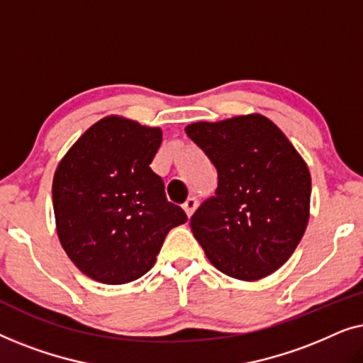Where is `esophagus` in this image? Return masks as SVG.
Listing matches in <instances>:
<instances>
[{
  "label": "esophagus",
  "mask_w": 363,
  "mask_h": 363,
  "mask_svg": "<svg viewBox=\"0 0 363 363\" xmlns=\"http://www.w3.org/2000/svg\"><path fill=\"white\" fill-rule=\"evenodd\" d=\"M196 206H198V201L195 200V198H188V200L183 203V210H185L188 218H191V215L196 210Z\"/></svg>",
  "instance_id": "34e87169"
}]
</instances>
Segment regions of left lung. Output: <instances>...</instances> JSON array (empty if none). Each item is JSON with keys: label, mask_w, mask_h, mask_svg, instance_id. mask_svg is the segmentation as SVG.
Instances as JSON below:
<instances>
[{"label": "left lung", "mask_w": 363, "mask_h": 363, "mask_svg": "<svg viewBox=\"0 0 363 363\" xmlns=\"http://www.w3.org/2000/svg\"><path fill=\"white\" fill-rule=\"evenodd\" d=\"M186 135L218 170L215 196L191 216L213 266L240 281L279 269L304 236L311 172L284 132L261 113L195 122Z\"/></svg>", "instance_id": "1"}]
</instances>
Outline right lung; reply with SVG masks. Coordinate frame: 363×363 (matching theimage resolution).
Here are the masks:
<instances>
[{
	"mask_svg": "<svg viewBox=\"0 0 363 363\" xmlns=\"http://www.w3.org/2000/svg\"><path fill=\"white\" fill-rule=\"evenodd\" d=\"M160 127L107 116L77 138L52 178L61 246L77 269L102 284H127L155 264L172 228L186 223L150 163Z\"/></svg>",
	"mask_w": 363,
	"mask_h": 363,
	"instance_id": "add662e5",
	"label": "right lung"
}]
</instances>
